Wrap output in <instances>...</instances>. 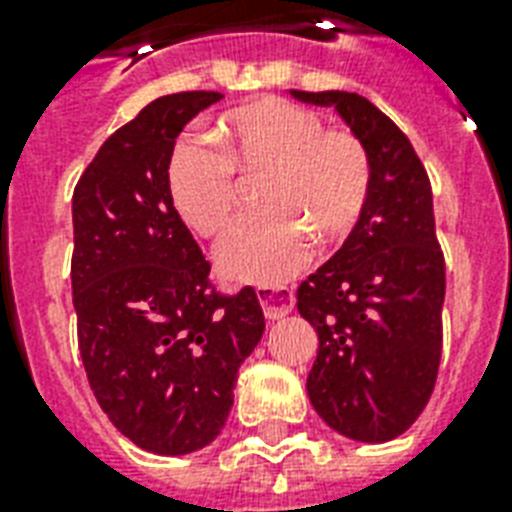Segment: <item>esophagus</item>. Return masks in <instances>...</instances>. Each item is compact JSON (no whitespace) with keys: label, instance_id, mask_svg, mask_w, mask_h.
Wrapping results in <instances>:
<instances>
[{"label":"esophagus","instance_id":"34e87169","mask_svg":"<svg viewBox=\"0 0 512 512\" xmlns=\"http://www.w3.org/2000/svg\"><path fill=\"white\" fill-rule=\"evenodd\" d=\"M257 300L263 305L268 321L284 319L295 308V292L289 287H257Z\"/></svg>","mask_w":512,"mask_h":512}]
</instances>
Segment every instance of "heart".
I'll return each mask as SVG.
<instances>
[{
  "label": "heart",
  "instance_id": "1",
  "mask_svg": "<svg viewBox=\"0 0 512 512\" xmlns=\"http://www.w3.org/2000/svg\"><path fill=\"white\" fill-rule=\"evenodd\" d=\"M217 151L185 140L167 172L170 199L193 233L220 239L239 217L241 185L263 180L260 209L271 215L241 225L217 252L233 281L281 284L308 265L311 230L345 239L361 220L372 164L348 130H324L319 114L265 98L236 108L215 132Z\"/></svg>",
  "mask_w": 512,
  "mask_h": 512
}]
</instances>
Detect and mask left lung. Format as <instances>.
I'll return each instance as SVG.
<instances>
[{"mask_svg":"<svg viewBox=\"0 0 512 512\" xmlns=\"http://www.w3.org/2000/svg\"><path fill=\"white\" fill-rule=\"evenodd\" d=\"M292 98L335 108L372 164L364 215L297 287V311L319 335L313 409L340 436L382 444L420 417L441 361L446 268L433 191L409 138L366 98L340 90H292Z\"/></svg>","mask_w":512,"mask_h":512,"instance_id":"obj_1","label":"left lung"}]
</instances>
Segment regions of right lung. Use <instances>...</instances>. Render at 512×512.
I'll return each mask as SVG.
<instances>
[{
	"label": "right lung",
	"mask_w": 512,
	"mask_h": 512,
	"mask_svg": "<svg viewBox=\"0 0 512 512\" xmlns=\"http://www.w3.org/2000/svg\"><path fill=\"white\" fill-rule=\"evenodd\" d=\"M220 92L148 103L100 146L74 188L76 335L116 430L154 454L212 444L244 358L265 332L255 289L220 295L170 199L175 138Z\"/></svg>",
	"instance_id": "add662e5"
}]
</instances>
